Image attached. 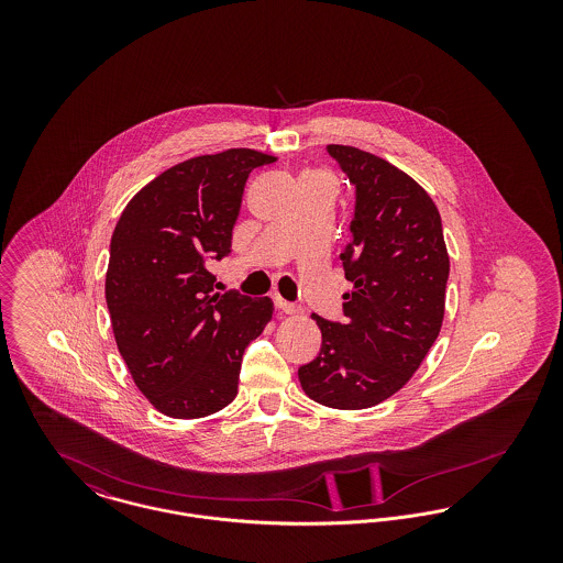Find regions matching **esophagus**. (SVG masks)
I'll list each match as a JSON object with an SVG mask.
<instances>
[{"instance_id":"1","label":"esophagus","mask_w":563,"mask_h":563,"mask_svg":"<svg viewBox=\"0 0 563 563\" xmlns=\"http://www.w3.org/2000/svg\"><path fill=\"white\" fill-rule=\"evenodd\" d=\"M274 303H276V308L280 310V312H285V314H297L299 312V308L291 303V301H287V299H283L280 295H276L274 297Z\"/></svg>"}]
</instances>
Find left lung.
I'll use <instances>...</instances> for the list:
<instances>
[{"label":"left lung","instance_id":"left-lung-1","mask_svg":"<svg viewBox=\"0 0 563 563\" xmlns=\"http://www.w3.org/2000/svg\"><path fill=\"white\" fill-rule=\"evenodd\" d=\"M327 152L356 188L352 241L340 255L352 291L344 294V322L312 314L321 352L297 375L312 401L365 409L401 390L434 344L450 255L427 189L358 147L329 145Z\"/></svg>","mask_w":563,"mask_h":563}]
</instances>
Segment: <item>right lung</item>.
<instances>
[{
    "label": "right lung",
    "instance_id": "add662e5",
    "mask_svg": "<svg viewBox=\"0 0 563 563\" xmlns=\"http://www.w3.org/2000/svg\"><path fill=\"white\" fill-rule=\"evenodd\" d=\"M255 150L196 156L139 189L109 246L106 299L136 388L168 418H205L234 401L244 349L266 329L269 297L214 294L209 264L232 249Z\"/></svg>",
    "mask_w": 563,
    "mask_h": 563
}]
</instances>
